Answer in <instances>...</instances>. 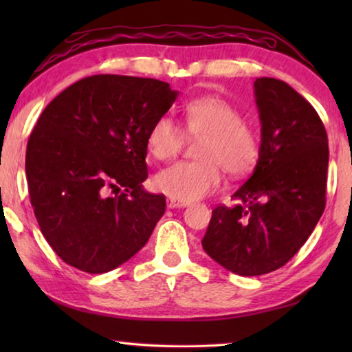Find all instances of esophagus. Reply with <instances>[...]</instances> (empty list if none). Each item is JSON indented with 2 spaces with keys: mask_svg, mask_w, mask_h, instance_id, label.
<instances>
[{
  "mask_svg": "<svg viewBox=\"0 0 352 352\" xmlns=\"http://www.w3.org/2000/svg\"><path fill=\"white\" fill-rule=\"evenodd\" d=\"M166 204H168V208H170V210H174V208H184V206L189 205L188 201H180V200L170 199V197L166 200Z\"/></svg>",
  "mask_w": 352,
  "mask_h": 352,
  "instance_id": "1",
  "label": "esophagus"
}]
</instances>
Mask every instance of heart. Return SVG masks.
Masks as SVG:
<instances>
[{"label":"heart","instance_id":"heart-1","mask_svg":"<svg viewBox=\"0 0 352 352\" xmlns=\"http://www.w3.org/2000/svg\"><path fill=\"white\" fill-rule=\"evenodd\" d=\"M184 132L200 140L195 151L199 162H180L153 177L158 192L180 201L205 197L220 183V169L230 177H243L254 168L261 153V133L241 111L222 98L192 99L184 107ZM184 132L170 116L153 122L147 135V151L166 162L182 151Z\"/></svg>","mask_w":352,"mask_h":352}]
</instances>
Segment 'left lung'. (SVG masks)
Returning a JSON list of instances; mask_svg holds the SVG:
<instances>
[{"instance_id":"1","label":"left lung","mask_w":352,"mask_h":352,"mask_svg":"<svg viewBox=\"0 0 352 352\" xmlns=\"http://www.w3.org/2000/svg\"><path fill=\"white\" fill-rule=\"evenodd\" d=\"M254 98L261 153L253 174L219 205L201 239L208 256L241 276L265 275L296 254L326 205L329 147L307 100L283 80L259 77Z\"/></svg>"}]
</instances>
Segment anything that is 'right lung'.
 <instances>
[{"mask_svg": "<svg viewBox=\"0 0 352 352\" xmlns=\"http://www.w3.org/2000/svg\"><path fill=\"white\" fill-rule=\"evenodd\" d=\"M177 96L168 82L98 74L41 113L26 148L29 197L45 239L71 267L107 273L146 245L166 210L164 195L142 189L147 135Z\"/></svg>", "mask_w": 352, "mask_h": 352, "instance_id": "right-lung-1", "label": "right lung"}]
</instances>
